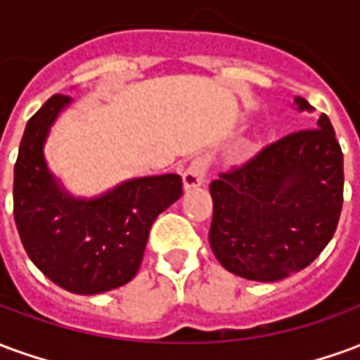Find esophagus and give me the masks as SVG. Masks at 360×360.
<instances>
[{"instance_id": "esophagus-1", "label": "esophagus", "mask_w": 360, "mask_h": 360, "mask_svg": "<svg viewBox=\"0 0 360 360\" xmlns=\"http://www.w3.org/2000/svg\"><path fill=\"white\" fill-rule=\"evenodd\" d=\"M206 169H208V164L204 158H196L191 162L187 169L183 172V187L187 188H196L200 187L206 179Z\"/></svg>"}]
</instances>
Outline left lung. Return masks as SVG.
<instances>
[{"instance_id": "left-lung-1", "label": "left lung", "mask_w": 360, "mask_h": 360, "mask_svg": "<svg viewBox=\"0 0 360 360\" xmlns=\"http://www.w3.org/2000/svg\"><path fill=\"white\" fill-rule=\"evenodd\" d=\"M299 111H312L295 98ZM210 247L227 271L278 281L302 270L335 233L343 204V154L330 119L287 134L212 181Z\"/></svg>"}]
</instances>
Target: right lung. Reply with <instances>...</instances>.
I'll use <instances>...</instances> for the list:
<instances>
[{
	"instance_id": "right-lung-1",
	"label": "right lung",
	"mask_w": 360,
	"mask_h": 360,
	"mask_svg": "<svg viewBox=\"0 0 360 360\" xmlns=\"http://www.w3.org/2000/svg\"><path fill=\"white\" fill-rule=\"evenodd\" d=\"M56 94L27 123L13 181V214L28 258L56 285L98 295L125 285L141 268L154 219L183 195L177 173L136 177L102 195H71L50 172L44 146L59 113Z\"/></svg>"
}]
</instances>
